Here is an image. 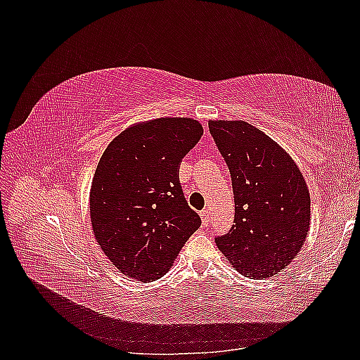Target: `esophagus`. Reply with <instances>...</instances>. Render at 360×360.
Segmentation results:
<instances>
[{"instance_id": "obj_1", "label": "esophagus", "mask_w": 360, "mask_h": 360, "mask_svg": "<svg viewBox=\"0 0 360 360\" xmlns=\"http://www.w3.org/2000/svg\"><path fill=\"white\" fill-rule=\"evenodd\" d=\"M201 219H202V224L207 225L210 222V210L209 209H204L201 210Z\"/></svg>"}]
</instances>
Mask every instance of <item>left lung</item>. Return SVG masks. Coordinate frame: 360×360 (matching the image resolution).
<instances>
[{"instance_id": "8db88e82", "label": "left lung", "mask_w": 360, "mask_h": 360, "mask_svg": "<svg viewBox=\"0 0 360 360\" xmlns=\"http://www.w3.org/2000/svg\"><path fill=\"white\" fill-rule=\"evenodd\" d=\"M210 134L231 174L234 225L214 242L249 278L285 269L309 230L311 198L300 169L274 139L246 122L212 120Z\"/></svg>"}]
</instances>
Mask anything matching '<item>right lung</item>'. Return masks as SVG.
I'll list each match as a JSON object with an SVG mask.
<instances>
[{"label":"right lung","mask_w":360,"mask_h":360,"mask_svg":"<svg viewBox=\"0 0 360 360\" xmlns=\"http://www.w3.org/2000/svg\"><path fill=\"white\" fill-rule=\"evenodd\" d=\"M202 127L192 118H158L126 129L106 147L90 191L93 233L122 274L155 281L167 274L201 217L179 180L181 159Z\"/></svg>","instance_id":"right-lung-1"}]
</instances>
